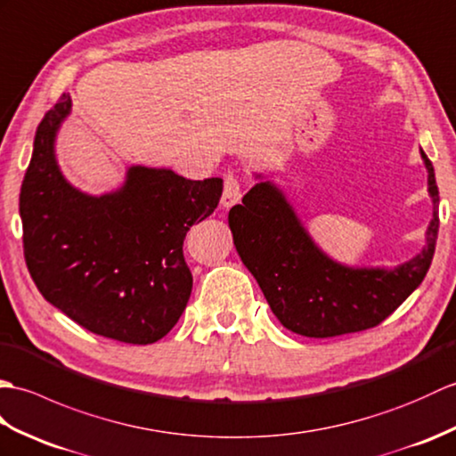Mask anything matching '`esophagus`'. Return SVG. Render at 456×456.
I'll use <instances>...</instances> for the list:
<instances>
[{
    "instance_id": "esophagus-1",
    "label": "esophagus",
    "mask_w": 456,
    "mask_h": 456,
    "mask_svg": "<svg viewBox=\"0 0 456 456\" xmlns=\"http://www.w3.org/2000/svg\"><path fill=\"white\" fill-rule=\"evenodd\" d=\"M240 199H241V185L238 177L230 171V174L224 177V191H222L220 205L224 208H230L234 207L236 202H240Z\"/></svg>"
}]
</instances>
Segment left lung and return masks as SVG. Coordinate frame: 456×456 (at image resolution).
Returning <instances> with one entry per match:
<instances>
[{
  "label": "left lung",
  "instance_id": "left-lung-1",
  "mask_svg": "<svg viewBox=\"0 0 456 456\" xmlns=\"http://www.w3.org/2000/svg\"><path fill=\"white\" fill-rule=\"evenodd\" d=\"M433 218L426 246L394 269L347 267L316 246L285 193L256 174L259 183L230 208L238 256L265 295L277 320L306 338H333L379 326L428 275L439 232V189L426 151Z\"/></svg>",
  "mask_w": 456,
  "mask_h": 456
}]
</instances>
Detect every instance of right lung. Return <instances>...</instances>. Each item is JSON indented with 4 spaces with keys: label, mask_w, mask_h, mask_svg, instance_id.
I'll use <instances>...</instances> for the list:
<instances>
[{
    "label": "right lung",
    "mask_w": 456,
    "mask_h": 456,
    "mask_svg": "<svg viewBox=\"0 0 456 456\" xmlns=\"http://www.w3.org/2000/svg\"><path fill=\"white\" fill-rule=\"evenodd\" d=\"M69 110L62 95L35 134L19 195L27 267L40 295L82 328L148 346L187 306L193 275L183 240L218 207L222 179L133 166L120 189L87 195L68 183L54 154Z\"/></svg>",
    "instance_id": "obj_1"
}]
</instances>
